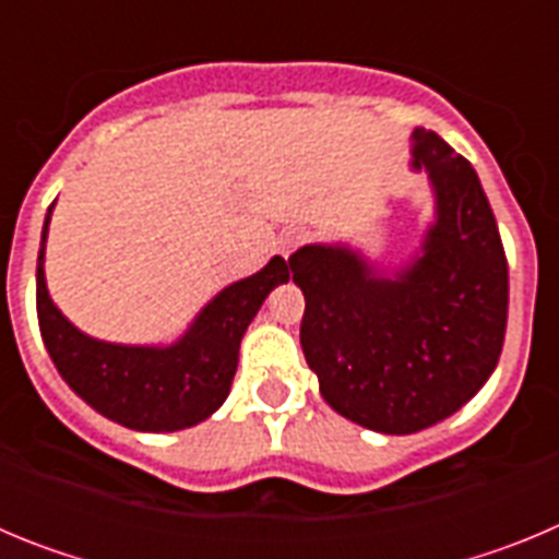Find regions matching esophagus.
I'll list each match as a JSON object with an SVG mask.
<instances>
[{
    "instance_id": "34e87169",
    "label": "esophagus",
    "mask_w": 559,
    "mask_h": 559,
    "mask_svg": "<svg viewBox=\"0 0 559 559\" xmlns=\"http://www.w3.org/2000/svg\"><path fill=\"white\" fill-rule=\"evenodd\" d=\"M305 240V235L299 229H294V231H285L283 235V240H280V243H283V257H290L294 254V249L299 243H302Z\"/></svg>"
}]
</instances>
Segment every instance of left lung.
<instances>
[{
    "label": "left lung",
    "instance_id": "obj_1",
    "mask_svg": "<svg viewBox=\"0 0 559 559\" xmlns=\"http://www.w3.org/2000/svg\"><path fill=\"white\" fill-rule=\"evenodd\" d=\"M412 167L428 173L433 221L406 265L383 271L347 243H310L288 260L322 397L397 437L437 426L487 383L510 308L501 235L471 162L414 128Z\"/></svg>",
    "mask_w": 559,
    "mask_h": 559
}]
</instances>
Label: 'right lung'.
I'll return each instance as SVG.
<instances>
[{
	"label": "right lung",
	"instance_id": "1",
	"mask_svg": "<svg viewBox=\"0 0 559 559\" xmlns=\"http://www.w3.org/2000/svg\"><path fill=\"white\" fill-rule=\"evenodd\" d=\"M52 206L38 249L36 310L44 347L58 374L95 412L131 431L170 433L212 417L229 397L240 341L251 319L265 296L290 280L288 263L271 257L265 269L226 285L173 344H114L78 330L49 296L44 249Z\"/></svg>",
	"mask_w": 559,
	"mask_h": 559
}]
</instances>
